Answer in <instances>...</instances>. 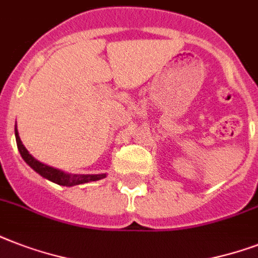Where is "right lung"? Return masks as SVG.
Returning a JSON list of instances; mask_svg holds the SVG:
<instances>
[{
  "label": "right lung",
  "mask_w": 258,
  "mask_h": 258,
  "mask_svg": "<svg viewBox=\"0 0 258 258\" xmlns=\"http://www.w3.org/2000/svg\"><path fill=\"white\" fill-rule=\"evenodd\" d=\"M14 133H16V142H17L18 151L21 154L22 159H24L34 171L38 172L40 175L46 178V179L52 180L54 183L61 184V186H75V184H82L87 183V182H92V180H99L105 176V174H96V175H71V174H66V172L60 171V170L44 165L41 162L36 161V159L28 153V150L25 149V146L22 145L21 139L18 137L17 125H16Z\"/></svg>",
  "instance_id": "right-lung-1"
}]
</instances>
